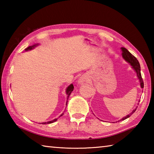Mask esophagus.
<instances>
[{
    "label": "esophagus",
    "instance_id": "obj_1",
    "mask_svg": "<svg viewBox=\"0 0 154 154\" xmlns=\"http://www.w3.org/2000/svg\"><path fill=\"white\" fill-rule=\"evenodd\" d=\"M88 79L86 76H82L79 78V79H78V83H79V84H83V83H84L85 82H88Z\"/></svg>",
    "mask_w": 154,
    "mask_h": 154
}]
</instances>
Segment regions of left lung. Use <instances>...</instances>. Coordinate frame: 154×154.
<instances>
[{"label":"left lung","mask_w":154,"mask_h":154,"mask_svg":"<svg viewBox=\"0 0 154 154\" xmlns=\"http://www.w3.org/2000/svg\"><path fill=\"white\" fill-rule=\"evenodd\" d=\"M121 49L122 51V57H123V58L128 62V63L130 64V66H132V68L134 69V71L137 73V76L138 77V79H139V81L140 82V88H143V87H144V83H143L141 74H140V64H139V61H138V60L135 58V57L132 55L131 53H130L128 50L126 49V48H122ZM139 101L140 100H139ZM137 106L136 108L133 109V111H132L131 113H130L128 115H127V116L124 117V118H122V119H121L119 121H122V120L123 121V120H124V119L128 118L129 117L131 116L134 113L135 111L137 110Z\"/></svg>","instance_id":"obj_1"}]
</instances>
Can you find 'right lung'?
<instances>
[{
	"label": "right lung",
	"instance_id": "right-lung-1",
	"mask_svg": "<svg viewBox=\"0 0 154 154\" xmlns=\"http://www.w3.org/2000/svg\"><path fill=\"white\" fill-rule=\"evenodd\" d=\"M38 45H39V44H35V45L29 46V47H28V48L25 49V51H27L32 50V49H35V48H36V47L38 46ZM73 89H74V86H73V85H72V83H71V85H69V86H68V87L66 88V98H67V100H66V105H67V103H68V99H69V96L71 95V92H72V91H73ZM63 115H64V113H62L60 115V116H59V118H60V117H61V116H63ZM58 118H56V119H53V120H51V121H49V122H42V123H40V124H51V123H53V122L57 121V119H58Z\"/></svg>",
	"mask_w": 154,
	"mask_h": 154
}]
</instances>
